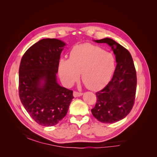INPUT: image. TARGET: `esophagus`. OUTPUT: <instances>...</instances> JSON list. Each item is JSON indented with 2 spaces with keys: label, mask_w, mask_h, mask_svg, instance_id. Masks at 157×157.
<instances>
[{
  "label": "esophagus",
  "mask_w": 157,
  "mask_h": 157,
  "mask_svg": "<svg viewBox=\"0 0 157 157\" xmlns=\"http://www.w3.org/2000/svg\"><path fill=\"white\" fill-rule=\"evenodd\" d=\"M82 93H79V92H77V91H74L73 92V96L76 98V97H79L81 96V95H82Z\"/></svg>",
  "instance_id": "34e87169"
}]
</instances>
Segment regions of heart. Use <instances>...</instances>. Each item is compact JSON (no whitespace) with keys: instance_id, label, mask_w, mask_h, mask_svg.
Listing matches in <instances>:
<instances>
[{"instance_id":"b5f03b06","label":"heart","mask_w":157,"mask_h":157,"mask_svg":"<svg viewBox=\"0 0 157 157\" xmlns=\"http://www.w3.org/2000/svg\"><path fill=\"white\" fill-rule=\"evenodd\" d=\"M115 58L111 52L94 45L84 44L74 47L70 59H61L59 75L63 83L71 86L82 79L87 88L98 91L108 84L115 70Z\"/></svg>"}]
</instances>
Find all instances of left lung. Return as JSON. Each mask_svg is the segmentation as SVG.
I'll list each match as a JSON object with an SVG mask.
<instances>
[{
    "label": "left lung",
    "mask_w": 157,
    "mask_h": 157,
    "mask_svg": "<svg viewBox=\"0 0 157 157\" xmlns=\"http://www.w3.org/2000/svg\"><path fill=\"white\" fill-rule=\"evenodd\" d=\"M107 44L116 57L117 63L113 78L101 91L97 92V102L91 113L103 123H113L122 120L131 111L136 90V73L132 55L123 46L110 38L94 40Z\"/></svg>",
    "instance_id": "1"
}]
</instances>
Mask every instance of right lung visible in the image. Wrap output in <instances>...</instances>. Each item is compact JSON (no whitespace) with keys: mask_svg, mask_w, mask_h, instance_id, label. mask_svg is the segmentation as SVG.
I'll return each mask as SVG.
<instances>
[{"mask_svg":"<svg viewBox=\"0 0 157 157\" xmlns=\"http://www.w3.org/2000/svg\"><path fill=\"white\" fill-rule=\"evenodd\" d=\"M65 46L57 39H41L29 48L21 61V102L31 118L42 126L51 127L62 120L74 98L73 91L60 86L57 80Z\"/></svg>","mask_w":157,"mask_h":157,"instance_id":"add662e5","label":"right lung"}]
</instances>
